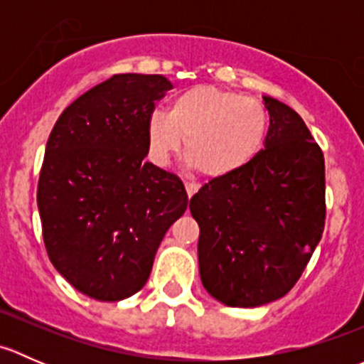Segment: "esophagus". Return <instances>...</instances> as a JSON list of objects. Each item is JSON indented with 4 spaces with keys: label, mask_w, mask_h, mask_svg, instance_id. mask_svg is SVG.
<instances>
[{
    "label": "esophagus",
    "mask_w": 364,
    "mask_h": 364,
    "mask_svg": "<svg viewBox=\"0 0 364 364\" xmlns=\"http://www.w3.org/2000/svg\"><path fill=\"white\" fill-rule=\"evenodd\" d=\"M185 190H186V196L192 197V196H196L197 190H199V185H196V183H188V181H186L185 183Z\"/></svg>",
    "instance_id": "34e87169"
}]
</instances>
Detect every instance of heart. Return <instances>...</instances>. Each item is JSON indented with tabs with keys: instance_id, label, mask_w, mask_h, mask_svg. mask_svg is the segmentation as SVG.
Segmentation results:
<instances>
[{
	"instance_id": "1",
	"label": "heart",
	"mask_w": 364,
	"mask_h": 364,
	"mask_svg": "<svg viewBox=\"0 0 364 364\" xmlns=\"http://www.w3.org/2000/svg\"><path fill=\"white\" fill-rule=\"evenodd\" d=\"M267 134L269 114L259 100L216 86L181 91L167 114L149 117L146 130L155 164L167 165L185 146L190 167L208 179L243 171L264 149Z\"/></svg>"
}]
</instances>
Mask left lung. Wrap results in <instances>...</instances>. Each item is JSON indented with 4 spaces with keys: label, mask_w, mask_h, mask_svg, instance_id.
<instances>
[{
    "label": "left lung",
    "mask_w": 364,
    "mask_h": 364,
    "mask_svg": "<svg viewBox=\"0 0 364 364\" xmlns=\"http://www.w3.org/2000/svg\"><path fill=\"white\" fill-rule=\"evenodd\" d=\"M266 146L243 171L211 179L190 199L199 223L205 291L236 308H255L294 287L322 237L324 155L294 109L262 97Z\"/></svg>",
    "instance_id": "left-lung-1"
}]
</instances>
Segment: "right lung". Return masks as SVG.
<instances>
[{"mask_svg": "<svg viewBox=\"0 0 364 364\" xmlns=\"http://www.w3.org/2000/svg\"><path fill=\"white\" fill-rule=\"evenodd\" d=\"M171 87L164 75H112L72 102L47 141L36 192L43 243L58 273L93 299L141 291L188 205L181 179L144 160L148 121Z\"/></svg>", "mask_w": 364, "mask_h": 364, "instance_id": "right-lung-1", "label": "right lung"}]
</instances>
